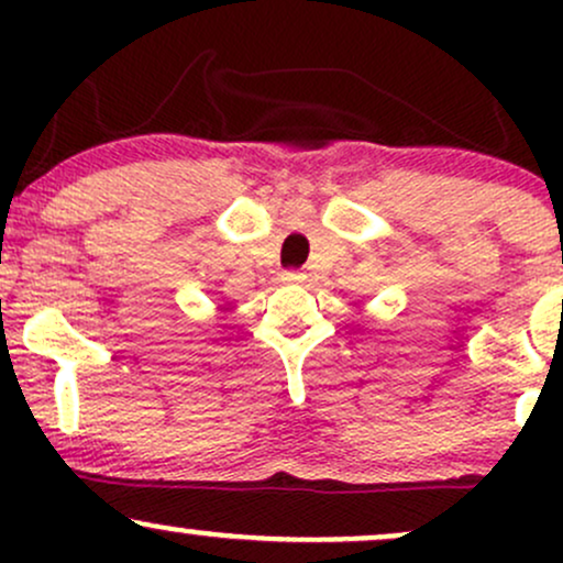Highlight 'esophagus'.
I'll return each instance as SVG.
<instances>
[{
    "label": "esophagus",
    "mask_w": 563,
    "mask_h": 563,
    "mask_svg": "<svg viewBox=\"0 0 563 563\" xmlns=\"http://www.w3.org/2000/svg\"><path fill=\"white\" fill-rule=\"evenodd\" d=\"M303 273H299V269H286V273H283V280L286 283H301L303 280Z\"/></svg>",
    "instance_id": "esophagus-1"
}]
</instances>
